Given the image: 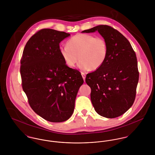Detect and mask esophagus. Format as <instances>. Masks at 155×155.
I'll list each match as a JSON object with an SVG mask.
<instances>
[{
  "label": "esophagus",
  "instance_id": "34e87169",
  "mask_svg": "<svg viewBox=\"0 0 155 155\" xmlns=\"http://www.w3.org/2000/svg\"><path fill=\"white\" fill-rule=\"evenodd\" d=\"M81 74H82V78H83V79H84V81H85V78H86V75H85V74L84 73L82 72V73H81Z\"/></svg>",
  "mask_w": 155,
  "mask_h": 155
}]
</instances>
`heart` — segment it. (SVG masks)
I'll list each match as a JSON object with an SVG mask.
<instances>
[{
	"label": "heart",
	"instance_id": "1",
	"mask_svg": "<svg viewBox=\"0 0 155 155\" xmlns=\"http://www.w3.org/2000/svg\"><path fill=\"white\" fill-rule=\"evenodd\" d=\"M60 53L70 67L75 66L79 58V67L84 71L95 70L107 60L108 46L102 37L88 34H77L67 42V46L60 48Z\"/></svg>",
	"mask_w": 155,
	"mask_h": 155
}]
</instances>
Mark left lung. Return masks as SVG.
Listing matches in <instances>:
<instances>
[{"instance_id": "left-lung-1", "label": "left lung", "mask_w": 155, "mask_h": 155, "mask_svg": "<svg viewBox=\"0 0 155 155\" xmlns=\"http://www.w3.org/2000/svg\"><path fill=\"white\" fill-rule=\"evenodd\" d=\"M98 31L108 46L106 61L100 68L87 74L91 100L96 112L115 118L128 110L134 102L139 72L137 57L128 39L109 25H100L82 33Z\"/></svg>"}]
</instances>
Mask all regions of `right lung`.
Wrapping results in <instances>:
<instances>
[{"label":"right lung","instance_id":"add662e5","mask_svg":"<svg viewBox=\"0 0 155 155\" xmlns=\"http://www.w3.org/2000/svg\"><path fill=\"white\" fill-rule=\"evenodd\" d=\"M70 35L42 29L30 38L22 52V89L33 111L51 122H62L71 117L84 84L81 73L67 66L60 53V43Z\"/></svg>","mask_w":155,"mask_h":155}]
</instances>
